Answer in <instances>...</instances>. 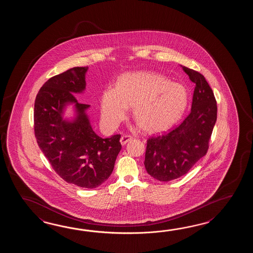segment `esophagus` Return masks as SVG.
<instances>
[{
	"mask_svg": "<svg viewBox=\"0 0 253 253\" xmlns=\"http://www.w3.org/2000/svg\"><path fill=\"white\" fill-rule=\"evenodd\" d=\"M130 140H132V136L131 135H128V134H125L123 136H121V138H120V143L122 144V145H124L129 142Z\"/></svg>",
	"mask_w": 253,
	"mask_h": 253,
	"instance_id": "1",
	"label": "esophagus"
}]
</instances>
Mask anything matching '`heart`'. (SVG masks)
I'll use <instances>...</instances> for the list:
<instances>
[{"instance_id":"1","label":"heart","mask_w":253,"mask_h":253,"mask_svg":"<svg viewBox=\"0 0 253 253\" xmlns=\"http://www.w3.org/2000/svg\"><path fill=\"white\" fill-rule=\"evenodd\" d=\"M185 86L152 71L126 73L119 78L116 88L102 93L100 112L103 124L114 128L133 107L134 118L147 132H161L172 127L188 106Z\"/></svg>"}]
</instances>
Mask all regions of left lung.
Listing matches in <instances>:
<instances>
[{"label": "left lung", "mask_w": 253, "mask_h": 253, "mask_svg": "<svg viewBox=\"0 0 253 253\" xmlns=\"http://www.w3.org/2000/svg\"><path fill=\"white\" fill-rule=\"evenodd\" d=\"M182 69L195 84L191 112L176 127L152 135L146 143V172L161 182L183 176L207 154L217 119L214 94L204 75L184 66Z\"/></svg>", "instance_id": "obj_1"}]
</instances>
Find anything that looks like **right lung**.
Returning a JSON list of instances; mask_svg holds the SVG:
<instances>
[{"instance_id": "1", "label": "right lung", "mask_w": 253, "mask_h": 253, "mask_svg": "<svg viewBox=\"0 0 253 253\" xmlns=\"http://www.w3.org/2000/svg\"><path fill=\"white\" fill-rule=\"evenodd\" d=\"M86 70L75 67L44 83L34 103V134L39 147L65 182L96 188L112 173L122 145L120 134L102 138L93 131L85 113L89 105L78 102L74 96L85 89ZM68 102H74L78 112L72 123L62 119Z\"/></svg>"}]
</instances>
